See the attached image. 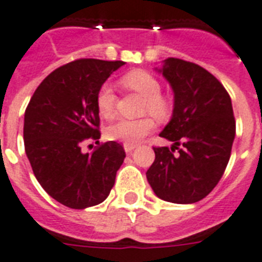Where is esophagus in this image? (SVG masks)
<instances>
[{
    "label": "esophagus",
    "mask_w": 262,
    "mask_h": 262,
    "mask_svg": "<svg viewBox=\"0 0 262 262\" xmlns=\"http://www.w3.org/2000/svg\"><path fill=\"white\" fill-rule=\"evenodd\" d=\"M124 151H126L127 154H129L131 151L134 150V148H136V144H128V143H124Z\"/></svg>",
    "instance_id": "obj_1"
}]
</instances>
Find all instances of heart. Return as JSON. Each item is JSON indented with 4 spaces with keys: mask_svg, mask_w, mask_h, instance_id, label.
I'll use <instances>...</instances> for the list:
<instances>
[{
    "mask_svg": "<svg viewBox=\"0 0 262 262\" xmlns=\"http://www.w3.org/2000/svg\"><path fill=\"white\" fill-rule=\"evenodd\" d=\"M122 83L128 90L135 91L144 97L143 110L150 112L158 119L167 118L170 114V101L162 96V85L159 80L152 73L136 69L124 75ZM116 95L114 88L110 84H103L96 94V108L100 116L110 119L115 114ZM155 127L154 120L151 118H142L136 120L120 119L107 127V138L111 140H118L123 143L136 144L143 136L150 134Z\"/></svg>",
    "mask_w": 262,
    "mask_h": 262,
    "instance_id": "b5f03b06",
    "label": "heart"
}]
</instances>
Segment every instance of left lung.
Masks as SVG:
<instances>
[{
    "label": "left lung",
    "instance_id": "left-lung-1",
    "mask_svg": "<svg viewBox=\"0 0 262 262\" xmlns=\"http://www.w3.org/2000/svg\"><path fill=\"white\" fill-rule=\"evenodd\" d=\"M157 71L174 92L171 120L159 135L174 144L171 150L154 147L147 181L161 200L194 204L217 186L228 166L235 136L232 100L224 85L194 62L170 57Z\"/></svg>",
    "mask_w": 262,
    "mask_h": 262
}]
</instances>
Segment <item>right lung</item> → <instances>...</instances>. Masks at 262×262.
Masks as SVG:
<instances>
[{
  "label": "right lung",
  "instance_id": "right-lung-1",
  "mask_svg": "<svg viewBox=\"0 0 262 262\" xmlns=\"http://www.w3.org/2000/svg\"><path fill=\"white\" fill-rule=\"evenodd\" d=\"M124 64L96 58L68 62L42 80L28 104L25 152L38 183L64 206L99 205L114 187L126 158L122 144L110 140L83 154L81 143L100 139L96 94Z\"/></svg>",
  "mask_w": 262,
  "mask_h": 262
}]
</instances>
